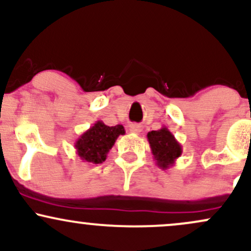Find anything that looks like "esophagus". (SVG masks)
I'll list each match as a JSON object with an SVG mask.
<instances>
[{
	"label": "esophagus",
	"mask_w": 251,
	"mask_h": 251,
	"mask_svg": "<svg viewBox=\"0 0 251 251\" xmlns=\"http://www.w3.org/2000/svg\"><path fill=\"white\" fill-rule=\"evenodd\" d=\"M129 132L131 133L139 134L142 132V126L138 125V124H132V125H129Z\"/></svg>",
	"instance_id": "obj_1"
}]
</instances>
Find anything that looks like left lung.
Listing matches in <instances>:
<instances>
[{
	"label": "left lung",
	"mask_w": 251,
	"mask_h": 251,
	"mask_svg": "<svg viewBox=\"0 0 251 251\" xmlns=\"http://www.w3.org/2000/svg\"><path fill=\"white\" fill-rule=\"evenodd\" d=\"M148 140L155 164L163 170L174 166L176 160L183 153L181 145L166 126L158 131L149 132Z\"/></svg>",
	"instance_id": "8db88e82"
}]
</instances>
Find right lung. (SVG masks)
Returning a JSON list of instances; mask_svg holds the SVG:
<instances>
[{
  "label": "right lung",
  "instance_id": "add662e5",
  "mask_svg": "<svg viewBox=\"0 0 251 251\" xmlns=\"http://www.w3.org/2000/svg\"><path fill=\"white\" fill-rule=\"evenodd\" d=\"M125 134L123 125L107 126L98 120L92 127L83 132L76 139L74 148L82 162L101 164L107 158L109 150L113 148L119 135Z\"/></svg>",
  "mask_w": 251,
  "mask_h": 251
}]
</instances>
